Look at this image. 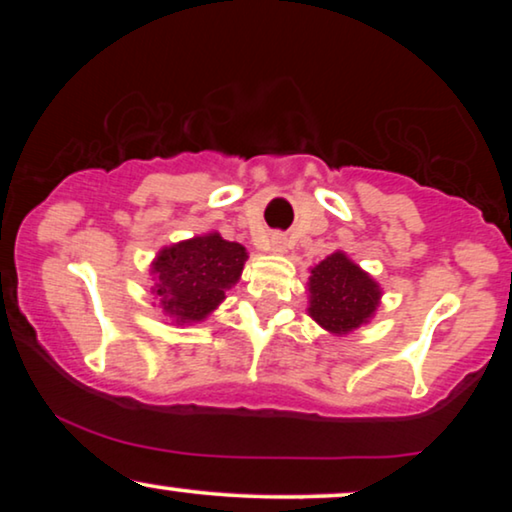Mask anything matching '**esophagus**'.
<instances>
[{"label": "esophagus", "mask_w": 512, "mask_h": 512, "mask_svg": "<svg viewBox=\"0 0 512 512\" xmlns=\"http://www.w3.org/2000/svg\"><path fill=\"white\" fill-rule=\"evenodd\" d=\"M268 247H270V251H275V254H284L286 247H289V240H286L284 235L275 233V235L270 237V244H268Z\"/></svg>", "instance_id": "1"}]
</instances>
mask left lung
<instances>
[{"label":"left lung","instance_id":"left-lung-1","mask_svg":"<svg viewBox=\"0 0 512 512\" xmlns=\"http://www.w3.org/2000/svg\"><path fill=\"white\" fill-rule=\"evenodd\" d=\"M380 286L335 251L312 270L310 277V317L331 333H349L373 317Z\"/></svg>","mask_w":512,"mask_h":512}]
</instances>
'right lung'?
I'll use <instances>...</instances> for the list:
<instances>
[{"label":"right lung","mask_w":512,"mask_h":512,"mask_svg":"<svg viewBox=\"0 0 512 512\" xmlns=\"http://www.w3.org/2000/svg\"><path fill=\"white\" fill-rule=\"evenodd\" d=\"M244 261L242 244L223 240L219 233L193 237L160 251L153 263V289L163 310L181 324L200 321L240 279Z\"/></svg>","instance_id":"obj_1"}]
</instances>
